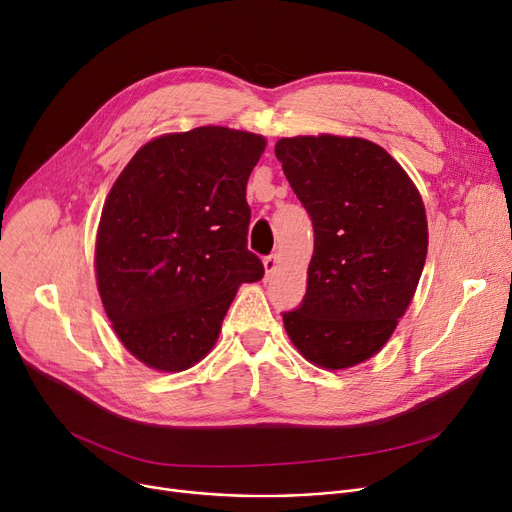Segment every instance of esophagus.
<instances>
[{"instance_id":"1","label":"esophagus","mask_w":512,"mask_h":512,"mask_svg":"<svg viewBox=\"0 0 512 512\" xmlns=\"http://www.w3.org/2000/svg\"><path fill=\"white\" fill-rule=\"evenodd\" d=\"M263 265H265V274H272L276 270V265H278V255L276 253L268 255L263 259Z\"/></svg>"}]
</instances>
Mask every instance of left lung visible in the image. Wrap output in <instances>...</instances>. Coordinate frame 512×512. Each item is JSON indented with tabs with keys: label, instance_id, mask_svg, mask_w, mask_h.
Returning <instances> with one entry per match:
<instances>
[{
	"label": "left lung",
	"instance_id": "1",
	"mask_svg": "<svg viewBox=\"0 0 512 512\" xmlns=\"http://www.w3.org/2000/svg\"><path fill=\"white\" fill-rule=\"evenodd\" d=\"M276 157L314 224L307 293L282 314L284 328L311 364H362L414 297L429 244L425 205L402 165L362 138H282Z\"/></svg>",
	"mask_w": 512,
	"mask_h": 512
}]
</instances>
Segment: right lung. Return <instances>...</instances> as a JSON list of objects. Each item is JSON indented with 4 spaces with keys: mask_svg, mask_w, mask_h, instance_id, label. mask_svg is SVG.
Listing matches in <instances>:
<instances>
[{
    "mask_svg": "<svg viewBox=\"0 0 512 512\" xmlns=\"http://www.w3.org/2000/svg\"><path fill=\"white\" fill-rule=\"evenodd\" d=\"M265 140L228 127L167 133L110 188L96 280L121 343L154 370L180 372L215 345L242 282L263 278L247 249V182Z\"/></svg>",
    "mask_w": 512,
    "mask_h": 512,
    "instance_id": "obj_1",
    "label": "right lung"
}]
</instances>
